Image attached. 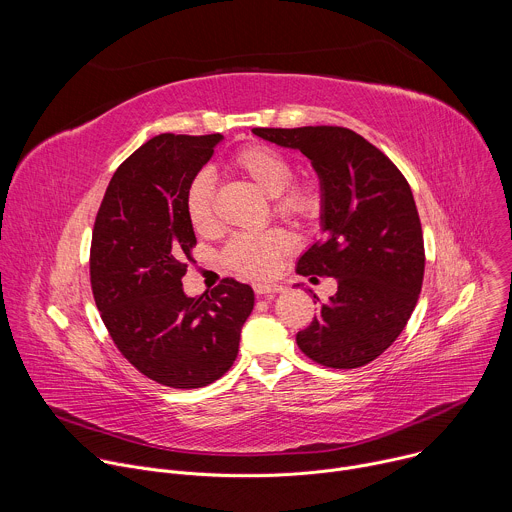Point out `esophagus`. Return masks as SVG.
<instances>
[{"label": "esophagus", "instance_id": "1", "mask_svg": "<svg viewBox=\"0 0 512 512\" xmlns=\"http://www.w3.org/2000/svg\"><path fill=\"white\" fill-rule=\"evenodd\" d=\"M253 289H255L257 296H273V294H279V291H283V285H279V283H255Z\"/></svg>", "mask_w": 512, "mask_h": 512}]
</instances>
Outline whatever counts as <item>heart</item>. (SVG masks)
I'll return each instance as SVG.
<instances>
[{
  "instance_id": "b5f03b06",
  "label": "heart",
  "mask_w": 512,
  "mask_h": 512,
  "mask_svg": "<svg viewBox=\"0 0 512 512\" xmlns=\"http://www.w3.org/2000/svg\"><path fill=\"white\" fill-rule=\"evenodd\" d=\"M233 166L261 192L273 198L277 214L296 223L312 221L320 214L322 196L318 188L310 182H291L294 164L281 152L267 148V145H247L235 156ZM212 196V178L206 172L196 174L184 194V212L196 233H206L214 227ZM287 249L289 239L283 231L271 229L263 233H243L235 235L227 243L225 261L241 275L267 277Z\"/></svg>"
}]
</instances>
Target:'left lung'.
Wrapping results in <instances>:
<instances>
[{"mask_svg": "<svg viewBox=\"0 0 512 512\" xmlns=\"http://www.w3.org/2000/svg\"><path fill=\"white\" fill-rule=\"evenodd\" d=\"M253 133L302 152L320 180L322 239L304 251L298 273L334 277L338 289L296 342L324 367H364L397 340L421 291L425 253L411 188L352 129L255 127Z\"/></svg>", "mask_w": 512, "mask_h": 512, "instance_id": "1", "label": "left lung"}]
</instances>
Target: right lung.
<instances>
[{"instance_id": "add662e5", "label": "right lung", "mask_w": 512, "mask_h": 512, "mask_svg": "<svg viewBox=\"0 0 512 512\" xmlns=\"http://www.w3.org/2000/svg\"><path fill=\"white\" fill-rule=\"evenodd\" d=\"M223 139L162 133L143 143L113 174L93 229L91 285L113 342L139 373L174 389L206 387L233 367L255 306L237 279L198 298L182 287L196 245L184 194Z\"/></svg>"}]
</instances>
